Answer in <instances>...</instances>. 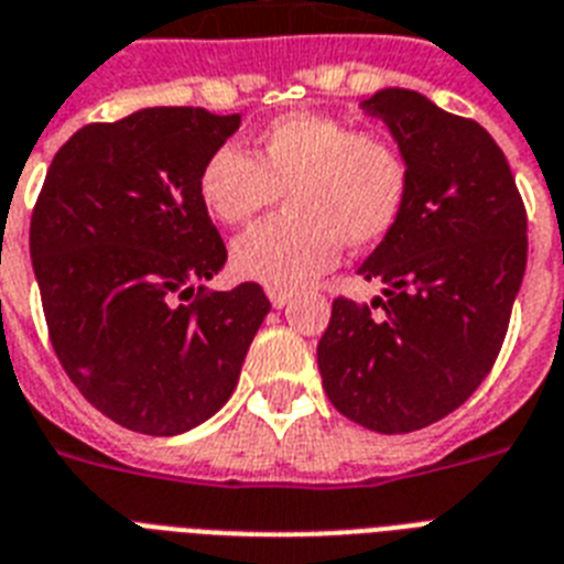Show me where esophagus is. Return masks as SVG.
Returning a JSON list of instances; mask_svg holds the SVG:
<instances>
[{"instance_id":"1","label":"esophagus","mask_w":564,"mask_h":564,"mask_svg":"<svg viewBox=\"0 0 564 564\" xmlns=\"http://www.w3.org/2000/svg\"><path fill=\"white\" fill-rule=\"evenodd\" d=\"M269 292V301H272V307H286V304H290L292 301V292L290 290H265Z\"/></svg>"}]
</instances>
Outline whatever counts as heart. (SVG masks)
Instances as JSON below:
<instances>
[{
  "instance_id": "heart-1",
  "label": "heart",
  "mask_w": 564,
  "mask_h": 564,
  "mask_svg": "<svg viewBox=\"0 0 564 564\" xmlns=\"http://www.w3.org/2000/svg\"><path fill=\"white\" fill-rule=\"evenodd\" d=\"M410 184V161L392 137L292 110L260 128L248 154L213 149L198 198L219 225H246L281 193L286 210L234 239L230 263L248 281L292 290L330 269L343 246L362 251L389 237Z\"/></svg>"
}]
</instances>
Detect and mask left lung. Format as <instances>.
Returning <instances> with one entry per match:
<instances>
[{
  "mask_svg": "<svg viewBox=\"0 0 564 564\" xmlns=\"http://www.w3.org/2000/svg\"><path fill=\"white\" fill-rule=\"evenodd\" d=\"M410 161L401 221L357 269L371 304L336 299L318 343L327 398L375 433L445 419L489 375L527 269V210L500 145L415 90L360 105Z\"/></svg>",
  "mask_w": 564,
  "mask_h": 564,
  "instance_id": "8db88e82",
  "label": "left lung"
}]
</instances>
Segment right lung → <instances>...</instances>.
Returning <instances> with one entry per match:
<instances>
[{"label":"right lung","mask_w":564,"mask_h":564,"mask_svg":"<svg viewBox=\"0 0 564 564\" xmlns=\"http://www.w3.org/2000/svg\"><path fill=\"white\" fill-rule=\"evenodd\" d=\"M239 113L143 108L75 131L31 213V265L48 339L78 392L108 419L178 436L237 389L272 310L257 283L195 290L228 260L198 198V172Z\"/></svg>","instance_id":"right-lung-1"}]
</instances>
